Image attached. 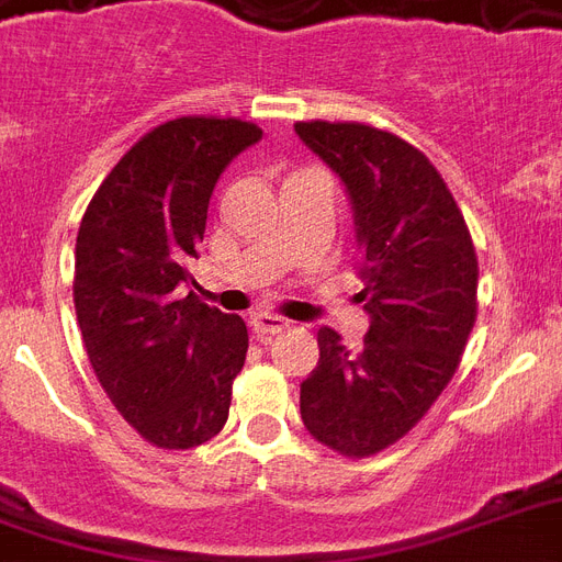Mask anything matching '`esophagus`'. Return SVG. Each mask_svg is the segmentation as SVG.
I'll list each match as a JSON object with an SVG mask.
<instances>
[{
    "instance_id": "esophagus-1",
    "label": "esophagus",
    "mask_w": 562,
    "mask_h": 562,
    "mask_svg": "<svg viewBox=\"0 0 562 562\" xmlns=\"http://www.w3.org/2000/svg\"><path fill=\"white\" fill-rule=\"evenodd\" d=\"M250 327L256 336H273V333H282L289 327V321L280 318V315H271V312H259V315H252Z\"/></svg>"
}]
</instances>
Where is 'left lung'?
I'll use <instances>...</instances> for the list:
<instances>
[{
    "label": "left lung",
    "instance_id": "obj_1",
    "mask_svg": "<svg viewBox=\"0 0 562 562\" xmlns=\"http://www.w3.org/2000/svg\"><path fill=\"white\" fill-rule=\"evenodd\" d=\"M294 132L348 188L371 315L359 348L318 329L300 418L312 439L362 460L404 439L457 374L477 318V252L439 170L395 132L353 120H300Z\"/></svg>",
    "mask_w": 562,
    "mask_h": 562
}]
</instances>
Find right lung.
I'll return each mask as SVG.
<instances>
[{
  "mask_svg": "<svg viewBox=\"0 0 562 562\" xmlns=\"http://www.w3.org/2000/svg\"><path fill=\"white\" fill-rule=\"evenodd\" d=\"M262 128L238 117L167 120L111 167L76 238L72 303L105 395L149 445L188 451L224 430L247 324L179 297L214 182Z\"/></svg>",
  "mask_w": 562,
  "mask_h": 562,
  "instance_id": "add662e5",
  "label": "right lung"
}]
</instances>
